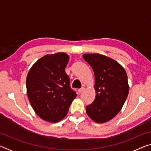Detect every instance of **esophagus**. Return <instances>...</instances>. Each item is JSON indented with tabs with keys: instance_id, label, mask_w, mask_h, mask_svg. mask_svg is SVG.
Here are the masks:
<instances>
[{
	"instance_id": "esophagus-1",
	"label": "esophagus",
	"mask_w": 151,
	"mask_h": 151,
	"mask_svg": "<svg viewBox=\"0 0 151 151\" xmlns=\"http://www.w3.org/2000/svg\"><path fill=\"white\" fill-rule=\"evenodd\" d=\"M84 90H85V88H82L78 89V92L79 93H83V92L84 91Z\"/></svg>"
}]
</instances>
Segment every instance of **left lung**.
I'll return each instance as SVG.
<instances>
[{
  "label": "left lung",
  "instance_id": "left-lung-1",
  "mask_svg": "<svg viewBox=\"0 0 151 151\" xmlns=\"http://www.w3.org/2000/svg\"><path fill=\"white\" fill-rule=\"evenodd\" d=\"M83 58L94 74V101L86 106L88 116L97 123H104L121 111L129 91L124 68L112 58L103 55L85 54Z\"/></svg>",
  "mask_w": 151,
  "mask_h": 151
}]
</instances>
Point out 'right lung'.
<instances>
[{
	"label": "right lung",
	"mask_w": 151,
	"mask_h": 151,
	"mask_svg": "<svg viewBox=\"0 0 151 151\" xmlns=\"http://www.w3.org/2000/svg\"><path fill=\"white\" fill-rule=\"evenodd\" d=\"M68 60L69 56L64 52L47 55L38 60L28 73V98L36 114L44 121H61L76 98L65 73Z\"/></svg>",
	"instance_id": "add662e5"
}]
</instances>
